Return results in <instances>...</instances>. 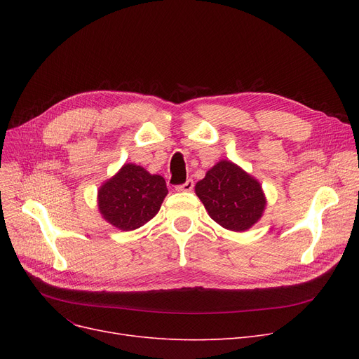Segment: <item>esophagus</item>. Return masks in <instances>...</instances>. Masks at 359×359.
<instances>
[{
	"instance_id": "obj_1",
	"label": "esophagus",
	"mask_w": 359,
	"mask_h": 359,
	"mask_svg": "<svg viewBox=\"0 0 359 359\" xmlns=\"http://www.w3.org/2000/svg\"><path fill=\"white\" fill-rule=\"evenodd\" d=\"M192 189H194V180L192 179H187L183 184L176 186L177 192H191Z\"/></svg>"
}]
</instances>
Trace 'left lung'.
Returning a JSON list of instances; mask_svg holds the SVG:
<instances>
[{"label":"left lung","instance_id":"left-lung-1","mask_svg":"<svg viewBox=\"0 0 359 359\" xmlns=\"http://www.w3.org/2000/svg\"><path fill=\"white\" fill-rule=\"evenodd\" d=\"M195 192L208 215L222 229L243 233L252 229L266 210V196L257 179L230 160L206 172Z\"/></svg>","mask_w":359,"mask_h":359}]
</instances>
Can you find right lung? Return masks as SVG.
<instances>
[{
    "instance_id": "right-lung-1",
    "label": "right lung",
    "mask_w": 359,
    "mask_h": 359,
    "mask_svg": "<svg viewBox=\"0 0 359 359\" xmlns=\"http://www.w3.org/2000/svg\"><path fill=\"white\" fill-rule=\"evenodd\" d=\"M168 191L160 175L126 163L97 191V206L103 219L122 231H132L153 219Z\"/></svg>"
}]
</instances>
